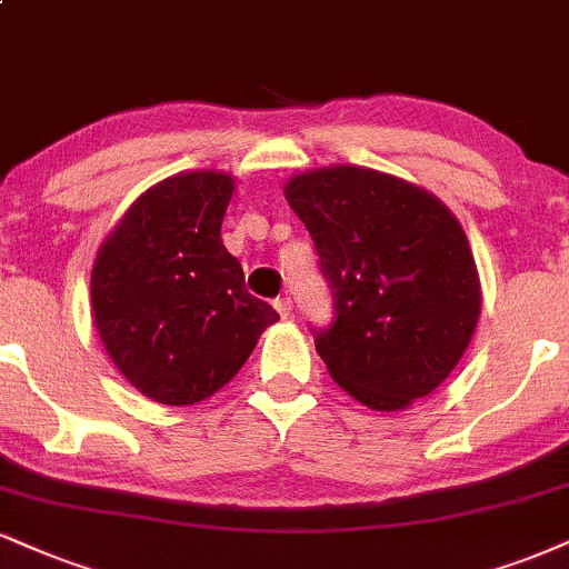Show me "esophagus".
Instances as JSON below:
<instances>
[{"instance_id":"obj_1","label":"esophagus","mask_w":569,"mask_h":569,"mask_svg":"<svg viewBox=\"0 0 569 569\" xmlns=\"http://www.w3.org/2000/svg\"><path fill=\"white\" fill-rule=\"evenodd\" d=\"M276 310H278L280 315H283V318H286V315H291V310H293L291 297H278V299H276Z\"/></svg>"}]
</instances>
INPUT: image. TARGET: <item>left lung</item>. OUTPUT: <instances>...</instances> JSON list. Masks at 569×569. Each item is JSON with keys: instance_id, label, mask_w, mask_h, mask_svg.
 <instances>
[{"instance_id": "1", "label": "left lung", "mask_w": 569, "mask_h": 569, "mask_svg": "<svg viewBox=\"0 0 569 569\" xmlns=\"http://www.w3.org/2000/svg\"><path fill=\"white\" fill-rule=\"evenodd\" d=\"M333 320L310 328L339 387L400 410L445 381L480 318V280L458 219L416 184L362 167L293 177Z\"/></svg>"}]
</instances>
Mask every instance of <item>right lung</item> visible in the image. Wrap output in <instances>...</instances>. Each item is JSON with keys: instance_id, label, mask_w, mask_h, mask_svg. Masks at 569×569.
<instances>
[{"instance_id": "add662e5", "label": "right lung", "mask_w": 569, "mask_h": 569, "mask_svg": "<svg viewBox=\"0 0 569 569\" xmlns=\"http://www.w3.org/2000/svg\"><path fill=\"white\" fill-rule=\"evenodd\" d=\"M230 196L222 172L169 177L137 198L94 259L102 345L129 385L163 406L222 389L280 318L246 291L219 238Z\"/></svg>"}]
</instances>
